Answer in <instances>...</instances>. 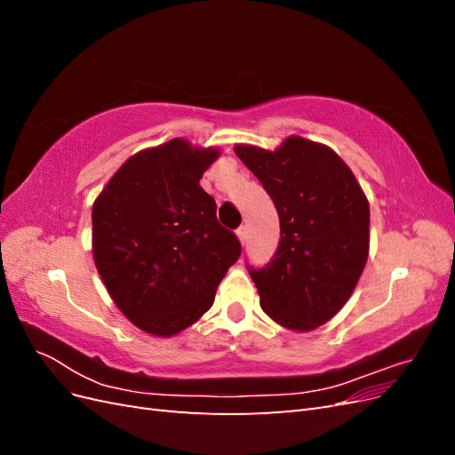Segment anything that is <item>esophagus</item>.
Returning <instances> with one entry per match:
<instances>
[{
	"instance_id": "1",
	"label": "esophagus",
	"mask_w": 455,
	"mask_h": 455,
	"mask_svg": "<svg viewBox=\"0 0 455 455\" xmlns=\"http://www.w3.org/2000/svg\"><path fill=\"white\" fill-rule=\"evenodd\" d=\"M235 233H237V237H239V241H241V243L244 244V241H246V228H244V226H241V228H239V229L235 231Z\"/></svg>"
}]
</instances>
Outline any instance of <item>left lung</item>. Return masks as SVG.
Instances as JSON below:
<instances>
[{
  "instance_id": "1",
  "label": "left lung",
  "mask_w": 455,
  "mask_h": 455,
  "mask_svg": "<svg viewBox=\"0 0 455 455\" xmlns=\"http://www.w3.org/2000/svg\"><path fill=\"white\" fill-rule=\"evenodd\" d=\"M275 203L277 252L249 267L259 306L275 323L307 332L346 306L368 259L370 209L361 184L334 149L291 136L275 151L235 146Z\"/></svg>"
}]
</instances>
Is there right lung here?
I'll list each match as a JSON object with an SVG mask.
<instances>
[{"label":"right lung","instance_id":"obj_1","mask_svg":"<svg viewBox=\"0 0 455 455\" xmlns=\"http://www.w3.org/2000/svg\"><path fill=\"white\" fill-rule=\"evenodd\" d=\"M216 148L174 139L129 157L92 204V256L109 296L148 334L169 338L214 304L241 256L199 186Z\"/></svg>","mask_w":455,"mask_h":455}]
</instances>
